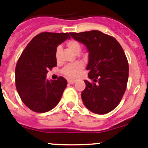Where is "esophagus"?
I'll use <instances>...</instances> for the list:
<instances>
[{
    "instance_id": "esophagus-1",
    "label": "esophagus",
    "mask_w": 148,
    "mask_h": 148,
    "mask_svg": "<svg viewBox=\"0 0 148 148\" xmlns=\"http://www.w3.org/2000/svg\"><path fill=\"white\" fill-rule=\"evenodd\" d=\"M68 83H69V84H74V83H75V80H73V79H69V80H68Z\"/></svg>"
}]
</instances>
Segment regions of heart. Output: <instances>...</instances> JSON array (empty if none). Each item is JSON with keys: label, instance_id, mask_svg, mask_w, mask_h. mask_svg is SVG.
I'll list each match as a JSON object with an SVG mask.
<instances>
[{"label": "heart", "instance_id": "heart-1", "mask_svg": "<svg viewBox=\"0 0 148 148\" xmlns=\"http://www.w3.org/2000/svg\"><path fill=\"white\" fill-rule=\"evenodd\" d=\"M66 45L73 53L75 54H79L82 50V45L79 43V42L75 40H70L66 42ZM61 51V48L59 47L57 48L56 51H55V57L56 59L59 58L60 56V53ZM83 68V64L82 63H76V64H69V65L66 66L63 69L62 73L66 76L69 77V78H75L79 75L80 72Z\"/></svg>", "mask_w": 148, "mask_h": 148}]
</instances>
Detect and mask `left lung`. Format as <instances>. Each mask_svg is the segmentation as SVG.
<instances>
[{
	"instance_id": "1",
	"label": "left lung",
	"mask_w": 148,
	"mask_h": 148,
	"mask_svg": "<svg viewBox=\"0 0 148 148\" xmlns=\"http://www.w3.org/2000/svg\"><path fill=\"white\" fill-rule=\"evenodd\" d=\"M69 34L85 45L89 53L86 69L93 82L84 80L83 103L98 114L112 112L121 102L128 82L129 64L121 45L114 37L99 31Z\"/></svg>"
}]
</instances>
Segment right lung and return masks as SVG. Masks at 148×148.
Masks as SVG:
<instances>
[{"label": "right lung", "instance_id": "obj_1", "mask_svg": "<svg viewBox=\"0 0 148 148\" xmlns=\"http://www.w3.org/2000/svg\"><path fill=\"white\" fill-rule=\"evenodd\" d=\"M70 39L69 33L43 32L27 44L16 67V87L24 104L38 113L55 108L67 85L64 77L48 80V70L57 66V47Z\"/></svg>", "mask_w": 148, "mask_h": 148}]
</instances>
